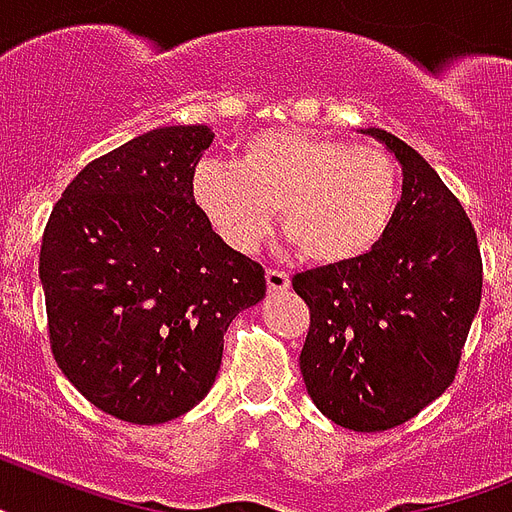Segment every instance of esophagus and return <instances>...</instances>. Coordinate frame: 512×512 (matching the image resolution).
I'll list each match as a JSON object with an SVG mask.
<instances>
[{"label": "esophagus", "mask_w": 512, "mask_h": 512, "mask_svg": "<svg viewBox=\"0 0 512 512\" xmlns=\"http://www.w3.org/2000/svg\"><path fill=\"white\" fill-rule=\"evenodd\" d=\"M266 287H269V293H285L290 290V277L280 269H266Z\"/></svg>", "instance_id": "obj_1"}]
</instances>
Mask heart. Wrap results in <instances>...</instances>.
Returning a JSON list of instances; mask_svg holds the SVG:
<instances>
[{
    "mask_svg": "<svg viewBox=\"0 0 512 512\" xmlns=\"http://www.w3.org/2000/svg\"><path fill=\"white\" fill-rule=\"evenodd\" d=\"M193 201L235 251H253L274 222L308 261H356L390 230L400 204L398 162L377 146L272 128L248 135L235 164L206 159L193 172Z\"/></svg>",
    "mask_w": 512,
    "mask_h": 512,
    "instance_id": "b5f03b06",
    "label": "heart"
}]
</instances>
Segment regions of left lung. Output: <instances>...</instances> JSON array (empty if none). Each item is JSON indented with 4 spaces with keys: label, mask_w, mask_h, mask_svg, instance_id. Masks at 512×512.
<instances>
[{
    "label": "left lung",
    "mask_w": 512,
    "mask_h": 512,
    "mask_svg": "<svg viewBox=\"0 0 512 512\" xmlns=\"http://www.w3.org/2000/svg\"><path fill=\"white\" fill-rule=\"evenodd\" d=\"M403 170L390 230L366 256L293 277L311 308L301 374L314 405L353 432L405 424L450 387L481 301L476 232L424 156L366 128Z\"/></svg>",
    "instance_id": "left-lung-1"
}]
</instances>
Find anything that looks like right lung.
<instances>
[{"mask_svg":"<svg viewBox=\"0 0 512 512\" xmlns=\"http://www.w3.org/2000/svg\"><path fill=\"white\" fill-rule=\"evenodd\" d=\"M209 125H167L99 156L46 222L38 277L57 366L109 416L164 424L217 379L232 319L266 295L193 201Z\"/></svg>","mask_w":512,"mask_h":512,"instance_id":"1","label":"right lung"}]
</instances>
